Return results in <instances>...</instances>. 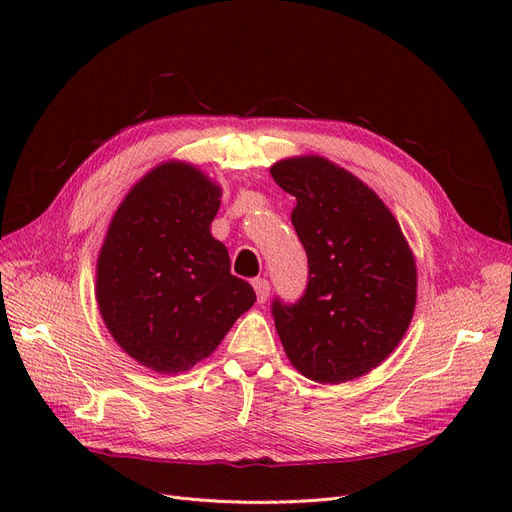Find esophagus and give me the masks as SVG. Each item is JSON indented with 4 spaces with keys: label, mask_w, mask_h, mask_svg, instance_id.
I'll return each mask as SVG.
<instances>
[{
    "label": "esophagus",
    "mask_w": 512,
    "mask_h": 512,
    "mask_svg": "<svg viewBox=\"0 0 512 512\" xmlns=\"http://www.w3.org/2000/svg\"><path fill=\"white\" fill-rule=\"evenodd\" d=\"M253 288L257 294V303H265L267 297H270V282H267L265 278H255Z\"/></svg>",
    "instance_id": "esophagus-1"
}]
</instances>
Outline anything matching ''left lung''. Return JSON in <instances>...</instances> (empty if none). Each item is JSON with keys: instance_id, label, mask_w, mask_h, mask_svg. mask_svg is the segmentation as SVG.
Here are the masks:
<instances>
[{"instance_id": "left-lung-1", "label": "left lung", "mask_w": 512, "mask_h": 512, "mask_svg": "<svg viewBox=\"0 0 512 512\" xmlns=\"http://www.w3.org/2000/svg\"><path fill=\"white\" fill-rule=\"evenodd\" d=\"M297 197L292 226L309 261L299 303L272 305L292 367L319 384H344L378 367L409 330L417 265L392 211L355 174L319 155L276 161Z\"/></svg>"}]
</instances>
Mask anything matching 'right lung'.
I'll list each match as a JSON object with an SVG mask.
<instances>
[{
    "instance_id": "right-lung-1",
    "label": "right lung",
    "mask_w": 512,
    "mask_h": 512,
    "mask_svg": "<svg viewBox=\"0 0 512 512\" xmlns=\"http://www.w3.org/2000/svg\"><path fill=\"white\" fill-rule=\"evenodd\" d=\"M222 188L186 161H164L122 199L97 257L95 299L107 332L143 367L176 375L220 346L253 307L211 236Z\"/></svg>"
}]
</instances>
